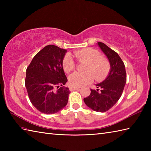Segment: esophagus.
Wrapping results in <instances>:
<instances>
[{
	"label": "esophagus",
	"instance_id": "34e87169",
	"mask_svg": "<svg viewBox=\"0 0 151 151\" xmlns=\"http://www.w3.org/2000/svg\"><path fill=\"white\" fill-rule=\"evenodd\" d=\"M80 88L77 87H73V86H70L69 87V90L70 91H73V90H76V89H79Z\"/></svg>",
	"mask_w": 151,
	"mask_h": 151
}]
</instances>
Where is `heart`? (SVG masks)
Instances as JSON below:
<instances>
[{
    "label": "heart",
    "instance_id": "heart-1",
    "mask_svg": "<svg viewBox=\"0 0 151 151\" xmlns=\"http://www.w3.org/2000/svg\"><path fill=\"white\" fill-rule=\"evenodd\" d=\"M73 56L78 62H86L84 72H75L69 76V84L73 87H81L90 84L95 77L98 81L104 80L109 74L110 64L106 58L101 56L97 50L91 48H85L74 51ZM75 63L72 57L67 54L62 60L63 71L68 73L75 69Z\"/></svg>",
    "mask_w": 151,
    "mask_h": 151
}]
</instances>
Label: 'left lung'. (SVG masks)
Masks as SVG:
<instances>
[{"instance_id":"left-lung-1","label":"left lung","mask_w":151,"mask_h":151,"mask_svg":"<svg viewBox=\"0 0 151 151\" xmlns=\"http://www.w3.org/2000/svg\"><path fill=\"white\" fill-rule=\"evenodd\" d=\"M110 64L108 76L103 82L96 84L97 89H91V93L84 99L85 104L91 110L105 112L110 110L120 99L127 82L125 66L120 56L102 42H98Z\"/></svg>"}]
</instances>
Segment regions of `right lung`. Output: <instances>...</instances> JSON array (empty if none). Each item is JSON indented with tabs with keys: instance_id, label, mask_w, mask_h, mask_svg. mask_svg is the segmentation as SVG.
Instances as JSON below:
<instances>
[{
	"instance_id": "obj_1",
	"label": "right lung",
	"mask_w": 151,
	"mask_h": 151,
	"mask_svg": "<svg viewBox=\"0 0 151 151\" xmlns=\"http://www.w3.org/2000/svg\"><path fill=\"white\" fill-rule=\"evenodd\" d=\"M66 52L49 45L36 54L27 67L25 86L28 97L41 113L56 114L68 102L70 91L63 86L67 82L62 68Z\"/></svg>"
}]
</instances>
